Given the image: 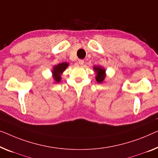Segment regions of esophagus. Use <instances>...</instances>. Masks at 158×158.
Listing matches in <instances>:
<instances>
[{
  "label": "esophagus",
  "instance_id": "esophagus-1",
  "mask_svg": "<svg viewBox=\"0 0 158 158\" xmlns=\"http://www.w3.org/2000/svg\"><path fill=\"white\" fill-rule=\"evenodd\" d=\"M78 62H79V64L80 65H83L84 63V61L83 60H79Z\"/></svg>",
  "mask_w": 158,
  "mask_h": 158
}]
</instances>
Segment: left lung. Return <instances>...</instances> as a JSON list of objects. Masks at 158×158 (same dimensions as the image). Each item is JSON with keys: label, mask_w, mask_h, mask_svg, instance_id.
I'll use <instances>...</instances> for the list:
<instances>
[{"label": "left lung", "mask_w": 158, "mask_h": 158, "mask_svg": "<svg viewBox=\"0 0 158 158\" xmlns=\"http://www.w3.org/2000/svg\"><path fill=\"white\" fill-rule=\"evenodd\" d=\"M94 69L96 73V81H97L98 83H102L106 77V74H105L106 70L103 69V68L100 67H94Z\"/></svg>", "instance_id": "obj_1"}]
</instances>
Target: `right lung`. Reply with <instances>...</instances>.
Here are the masks:
<instances>
[{"instance_id": "1", "label": "right lung", "mask_w": 158, "mask_h": 158, "mask_svg": "<svg viewBox=\"0 0 158 158\" xmlns=\"http://www.w3.org/2000/svg\"><path fill=\"white\" fill-rule=\"evenodd\" d=\"M68 65H69L68 63L63 62V63H61V64H59L58 65H56L54 67V70L52 71V73H53L54 79H55V80L56 82L60 81L61 80L60 75L66 69H67Z\"/></svg>"}]
</instances>
